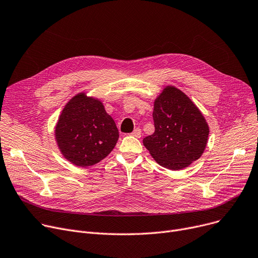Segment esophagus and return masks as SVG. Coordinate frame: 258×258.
<instances>
[{"label": "esophagus", "mask_w": 258, "mask_h": 258, "mask_svg": "<svg viewBox=\"0 0 258 258\" xmlns=\"http://www.w3.org/2000/svg\"><path fill=\"white\" fill-rule=\"evenodd\" d=\"M132 135L135 136V137H137V138H140V137H141V128H139V127L135 128V130L133 131Z\"/></svg>", "instance_id": "esophagus-1"}]
</instances>
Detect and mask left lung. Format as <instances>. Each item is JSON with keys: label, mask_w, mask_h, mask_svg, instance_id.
<instances>
[{"label": "left lung", "mask_w": 258, "mask_h": 258, "mask_svg": "<svg viewBox=\"0 0 258 258\" xmlns=\"http://www.w3.org/2000/svg\"><path fill=\"white\" fill-rule=\"evenodd\" d=\"M154 133L144 146L161 166L180 170L198 160L207 146L209 125L198 108L183 92L167 87L154 101Z\"/></svg>", "instance_id": "1"}]
</instances>
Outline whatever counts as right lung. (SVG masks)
I'll return each mask as SVG.
<instances>
[{
  "label": "right lung",
  "instance_id": "right-lung-1",
  "mask_svg": "<svg viewBox=\"0 0 258 258\" xmlns=\"http://www.w3.org/2000/svg\"><path fill=\"white\" fill-rule=\"evenodd\" d=\"M55 134L63 156L81 167L92 166L105 159L119 138L114 120L101 102L84 93L65 106Z\"/></svg>",
  "mask_w": 258,
  "mask_h": 258
}]
</instances>
